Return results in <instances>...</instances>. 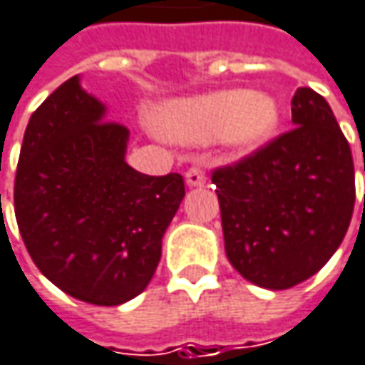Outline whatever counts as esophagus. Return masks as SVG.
Wrapping results in <instances>:
<instances>
[{
    "instance_id": "esophagus-1",
    "label": "esophagus",
    "mask_w": 365,
    "mask_h": 365,
    "mask_svg": "<svg viewBox=\"0 0 365 365\" xmlns=\"http://www.w3.org/2000/svg\"><path fill=\"white\" fill-rule=\"evenodd\" d=\"M185 183L190 187H198V185H204L206 183V173H204L200 167H190L185 171Z\"/></svg>"
}]
</instances>
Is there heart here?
<instances>
[{
  "label": "heart",
  "mask_w": 365,
  "mask_h": 365,
  "mask_svg": "<svg viewBox=\"0 0 365 365\" xmlns=\"http://www.w3.org/2000/svg\"><path fill=\"white\" fill-rule=\"evenodd\" d=\"M281 107L267 93L215 91L171 103L161 113L163 134L183 144L223 140L235 153H252L272 138Z\"/></svg>",
  "instance_id": "b5f03b06"
}]
</instances>
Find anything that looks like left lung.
I'll list each match as a JSON object with an SVG mask.
<instances>
[{"mask_svg": "<svg viewBox=\"0 0 365 365\" xmlns=\"http://www.w3.org/2000/svg\"><path fill=\"white\" fill-rule=\"evenodd\" d=\"M291 118V132L212 173L227 258L264 289H289L316 274L354 215V157L329 103L297 88Z\"/></svg>", "mask_w": 365, "mask_h": 365, "instance_id": "obj_1", "label": "left lung"}]
</instances>
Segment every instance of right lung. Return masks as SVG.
<instances>
[{
	"label": "right lung",
	"mask_w": 365,
	"mask_h": 365,
	"mask_svg": "<svg viewBox=\"0 0 365 365\" xmlns=\"http://www.w3.org/2000/svg\"><path fill=\"white\" fill-rule=\"evenodd\" d=\"M105 115L80 76L41 103L22 140L14 208L24 246L53 285L119 306L150 283L185 187L180 173L132 169L128 128Z\"/></svg>",
	"instance_id": "obj_1"
}]
</instances>
